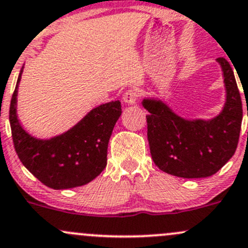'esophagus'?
<instances>
[{"mask_svg":"<svg viewBox=\"0 0 248 248\" xmlns=\"http://www.w3.org/2000/svg\"><path fill=\"white\" fill-rule=\"evenodd\" d=\"M138 98H139V91L137 89H131L126 91L124 95V101L127 104H134L137 103Z\"/></svg>","mask_w":248,"mask_h":248,"instance_id":"obj_1","label":"esophagus"}]
</instances>
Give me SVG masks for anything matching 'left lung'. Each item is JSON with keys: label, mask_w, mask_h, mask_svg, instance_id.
<instances>
[{"label": "left lung", "mask_w": 248, "mask_h": 248, "mask_svg": "<svg viewBox=\"0 0 248 248\" xmlns=\"http://www.w3.org/2000/svg\"><path fill=\"white\" fill-rule=\"evenodd\" d=\"M223 72L226 102L210 120H186L158 98H144L148 111L151 155L161 171L182 178H204L233 157L242 121V103L233 69L226 58L216 59Z\"/></svg>", "instance_id": "1"}]
</instances>
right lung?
<instances>
[{"mask_svg":"<svg viewBox=\"0 0 248 248\" xmlns=\"http://www.w3.org/2000/svg\"><path fill=\"white\" fill-rule=\"evenodd\" d=\"M22 70L9 108L10 128L17 157L46 186L62 190L85 186L106 168L108 142L122 113L121 103L111 101L101 104L69 131L51 139H38L28 134L17 119L16 97Z\"/></svg>","mask_w":248,"mask_h":248,"instance_id":"right-lung-1","label":"right lung"}]
</instances>
